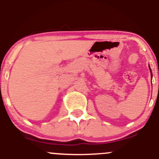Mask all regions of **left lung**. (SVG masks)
<instances>
[{"mask_svg":"<svg viewBox=\"0 0 159 159\" xmlns=\"http://www.w3.org/2000/svg\"><path fill=\"white\" fill-rule=\"evenodd\" d=\"M149 68H150V66H149ZM150 70H151V74H152V70H151V68H150Z\"/></svg>","mask_w":159,"mask_h":159,"instance_id":"obj_1","label":"left lung"}]
</instances>
